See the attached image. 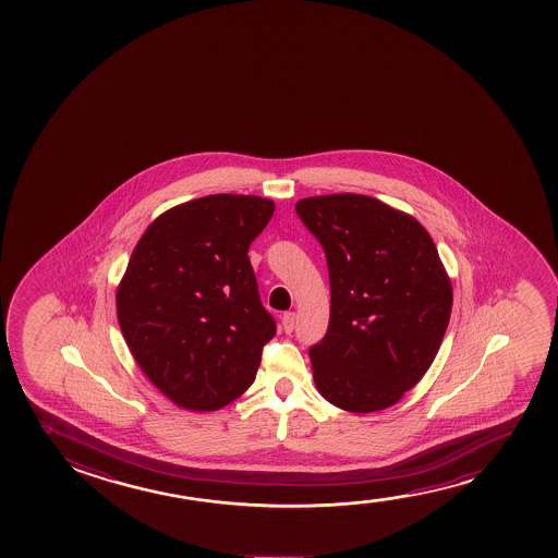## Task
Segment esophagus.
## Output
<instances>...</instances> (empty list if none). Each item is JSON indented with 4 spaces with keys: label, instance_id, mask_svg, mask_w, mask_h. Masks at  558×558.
I'll return each mask as SVG.
<instances>
[{
    "label": "esophagus",
    "instance_id": "1",
    "mask_svg": "<svg viewBox=\"0 0 558 558\" xmlns=\"http://www.w3.org/2000/svg\"><path fill=\"white\" fill-rule=\"evenodd\" d=\"M295 313H286L282 316V328L286 333H291L293 331V328H295Z\"/></svg>",
    "mask_w": 558,
    "mask_h": 558
}]
</instances>
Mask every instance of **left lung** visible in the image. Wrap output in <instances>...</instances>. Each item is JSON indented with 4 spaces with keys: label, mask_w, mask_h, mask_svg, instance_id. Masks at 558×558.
Instances as JSON below:
<instances>
[{
    "label": "left lung",
    "mask_w": 558,
    "mask_h": 558,
    "mask_svg": "<svg viewBox=\"0 0 558 558\" xmlns=\"http://www.w3.org/2000/svg\"><path fill=\"white\" fill-rule=\"evenodd\" d=\"M328 259L329 328L311 349L316 389L344 412L402 400L427 374L450 322L453 291L427 229L364 194L299 199Z\"/></svg>",
    "instance_id": "8db88e82"
}]
</instances>
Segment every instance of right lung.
<instances>
[{"mask_svg":"<svg viewBox=\"0 0 558 558\" xmlns=\"http://www.w3.org/2000/svg\"><path fill=\"white\" fill-rule=\"evenodd\" d=\"M275 202L211 194L158 215L116 288L133 359L154 387L189 412H214L250 389L276 333L247 250Z\"/></svg>","mask_w":558,"mask_h":558,"instance_id":"right-lung-1","label":"right lung"}]
</instances>
